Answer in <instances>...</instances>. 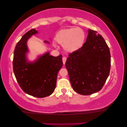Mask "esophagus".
Here are the masks:
<instances>
[{
	"mask_svg": "<svg viewBox=\"0 0 127 127\" xmlns=\"http://www.w3.org/2000/svg\"><path fill=\"white\" fill-rule=\"evenodd\" d=\"M66 61V57H64L63 58H62V62H63V64H64V65L65 64Z\"/></svg>",
	"mask_w": 127,
	"mask_h": 127,
	"instance_id": "esophagus-1",
	"label": "esophagus"
}]
</instances>
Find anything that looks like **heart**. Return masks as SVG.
Wrapping results in <instances>:
<instances>
[{
    "label": "heart",
    "instance_id": "1",
    "mask_svg": "<svg viewBox=\"0 0 127 127\" xmlns=\"http://www.w3.org/2000/svg\"><path fill=\"white\" fill-rule=\"evenodd\" d=\"M86 33L78 28L62 29L55 35V41L63 46L65 50L73 53L80 49L86 40Z\"/></svg>",
    "mask_w": 127,
    "mask_h": 127
}]
</instances>
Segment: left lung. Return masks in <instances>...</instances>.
Instances as JSON below:
<instances>
[{"mask_svg":"<svg viewBox=\"0 0 127 127\" xmlns=\"http://www.w3.org/2000/svg\"><path fill=\"white\" fill-rule=\"evenodd\" d=\"M110 53L105 40L96 31H88L82 47L69 54L65 66L73 89L83 95L100 91L109 75Z\"/></svg>","mask_w":127,"mask_h":127,"instance_id":"8db88e82","label":"left lung"}]
</instances>
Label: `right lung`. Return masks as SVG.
Returning a JSON list of instances; mask_svg holds the SVG:
<instances>
[{
	"instance_id": "add662e5",
	"label": "right lung",
	"mask_w": 127,
	"mask_h": 127,
	"mask_svg": "<svg viewBox=\"0 0 127 127\" xmlns=\"http://www.w3.org/2000/svg\"><path fill=\"white\" fill-rule=\"evenodd\" d=\"M37 33L34 29H31L17 43L14 52L13 70L19 86L25 93L37 98H44L54 91L57 74L63 62L62 55L53 57L47 53L34 63H28L25 58L27 41L31 35Z\"/></svg>"
}]
</instances>
